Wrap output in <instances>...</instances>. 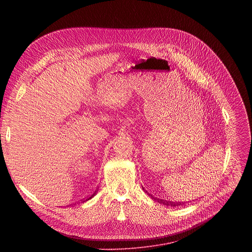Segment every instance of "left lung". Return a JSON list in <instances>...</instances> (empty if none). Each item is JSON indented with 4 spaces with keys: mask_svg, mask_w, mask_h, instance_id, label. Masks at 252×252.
<instances>
[{
    "mask_svg": "<svg viewBox=\"0 0 252 252\" xmlns=\"http://www.w3.org/2000/svg\"><path fill=\"white\" fill-rule=\"evenodd\" d=\"M145 190V189H143ZM153 196V195H152ZM156 200H158V202H159L160 204H164V205H166V206H178V205H182V203L181 202H172V201H166V200H164V199H159V198H156Z\"/></svg>",
    "mask_w": 252,
    "mask_h": 252,
    "instance_id": "1",
    "label": "left lung"
}]
</instances>
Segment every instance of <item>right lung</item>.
<instances>
[{"label":"right lung","mask_w":252,"mask_h":252,"mask_svg":"<svg viewBox=\"0 0 252 252\" xmlns=\"http://www.w3.org/2000/svg\"><path fill=\"white\" fill-rule=\"evenodd\" d=\"M96 191H97V190H95V191H94V193H93V194H92V195H91V196H90V197H88V199H86V200H85V201H87V200H89V199H91V198H93V197H94V195H95V194H96Z\"/></svg>","instance_id":"obj_1"}]
</instances>
